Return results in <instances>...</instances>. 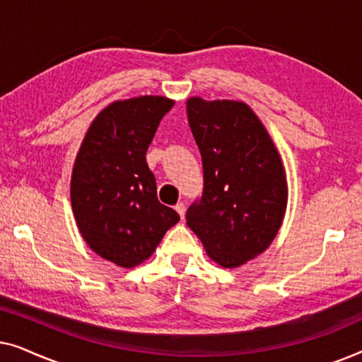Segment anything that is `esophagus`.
<instances>
[{"label":"esophagus","mask_w":362,"mask_h":362,"mask_svg":"<svg viewBox=\"0 0 362 362\" xmlns=\"http://www.w3.org/2000/svg\"><path fill=\"white\" fill-rule=\"evenodd\" d=\"M175 209H176L177 214H180L181 219H185V212H186V207H185V204H182V202H177V204L175 206Z\"/></svg>","instance_id":"obj_1"}]
</instances>
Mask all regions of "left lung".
<instances>
[{
	"label": "left lung",
	"mask_w": 362,
	"mask_h": 362,
	"mask_svg": "<svg viewBox=\"0 0 362 362\" xmlns=\"http://www.w3.org/2000/svg\"><path fill=\"white\" fill-rule=\"evenodd\" d=\"M186 108L204 170L202 197L186 222L211 260L237 269L279 234L288 202L284 161L245 102L191 97Z\"/></svg>",
	"instance_id": "obj_1"
}]
</instances>
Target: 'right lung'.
Segmentation results:
<instances>
[{"instance_id": "add662e5", "label": "right lung", "mask_w": 362, "mask_h": 362, "mask_svg": "<svg viewBox=\"0 0 362 362\" xmlns=\"http://www.w3.org/2000/svg\"><path fill=\"white\" fill-rule=\"evenodd\" d=\"M175 100L141 95L107 105L88 127L71 177V204L87 245L123 269L143 264L180 221L161 204L146 150Z\"/></svg>"}]
</instances>
